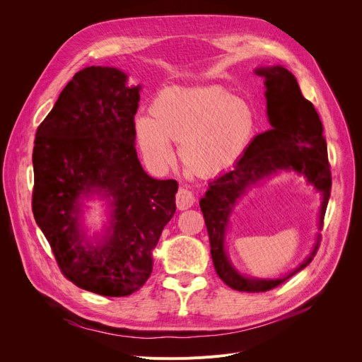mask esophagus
Here are the masks:
<instances>
[{
	"label": "esophagus",
	"mask_w": 362,
	"mask_h": 362,
	"mask_svg": "<svg viewBox=\"0 0 362 362\" xmlns=\"http://www.w3.org/2000/svg\"><path fill=\"white\" fill-rule=\"evenodd\" d=\"M195 204L194 194L186 187H180L179 192L176 194V205L179 210H187Z\"/></svg>",
	"instance_id": "esophagus-1"
}]
</instances>
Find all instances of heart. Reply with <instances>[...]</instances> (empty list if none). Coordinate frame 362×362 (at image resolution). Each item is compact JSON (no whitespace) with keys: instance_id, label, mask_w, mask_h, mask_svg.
I'll return each instance as SVG.
<instances>
[{"instance_id":"obj_1","label":"heart","mask_w":362,"mask_h":362,"mask_svg":"<svg viewBox=\"0 0 362 362\" xmlns=\"http://www.w3.org/2000/svg\"><path fill=\"white\" fill-rule=\"evenodd\" d=\"M257 129L252 107L221 86L165 88L136 120L144 157L154 167L173 160L168 142L189 173L214 177L235 165L251 145Z\"/></svg>"}]
</instances>
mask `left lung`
Returning a JSON list of instances; mask_svg holds the SVG:
<instances>
[{
	"label": "left lung",
	"instance_id": "obj_1",
	"mask_svg": "<svg viewBox=\"0 0 362 362\" xmlns=\"http://www.w3.org/2000/svg\"><path fill=\"white\" fill-rule=\"evenodd\" d=\"M255 74L264 78L267 116L272 129L257 135L245 154L220 177L208 183V191L199 201L211 245V258L218 277L235 291L265 292L277 288L295 273L305 269L317 254L320 235L310 257L291 274L281 279L245 277L233 267L224 250L226 229L235 204L257 182L280 170H293L307 177L321 192L318 229L321 230L332 189V173L327 144L322 124L313 103L299 89L295 76L281 66L259 67Z\"/></svg>",
	"mask_w": 362,
	"mask_h": 362
}]
</instances>
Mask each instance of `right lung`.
<instances>
[{"label": "right lung", "mask_w": 362, "mask_h": 362, "mask_svg": "<svg viewBox=\"0 0 362 362\" xmlns=\"http://www.w3.org/2000/svg\"><path fill=\"white\" fill-rule=\"evenodd\" d=\"M114 67L73 76L36 130L32 211L57 264L76 286L103 296L139 291L152 273V250L175 216L177 182L149 177L135 148L141 86ZM110 201L103 241L87 240L81 199Z\"/></svg>", "instance_id": "right-lung-1"}]
</instances>
